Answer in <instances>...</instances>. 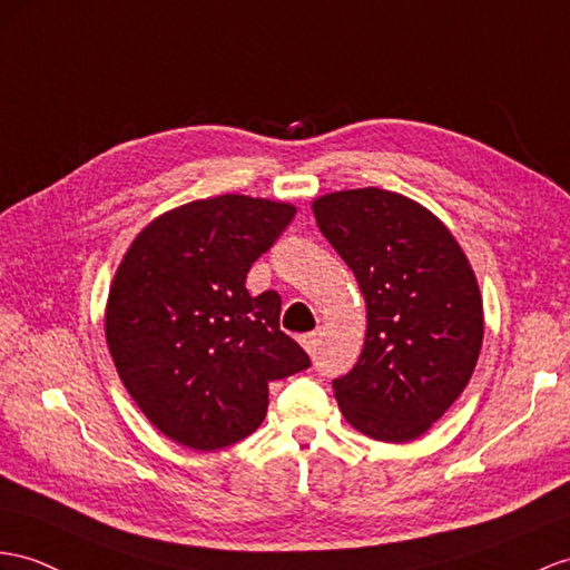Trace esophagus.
Returning a JSON list of instances; mask_svg holds the SVG:
<instances>
[{
    "instance_id": "34e87169",
    "label": "esophagus",
    "mask_w": 570,
    "mask_h": 570,
    "mask_svg": "<svg viewBox=\"0 0 570 570\" xmlns=\"http://www.w3.org/2000/svg\"><path fill=\"white\" fill-rule=\"evenodd\" d=\"M299 341H302V345H304V351H307V353H316V348H318V343H322V331H312V333H304V336H302Z\"/></svg>"
}]
</instances>
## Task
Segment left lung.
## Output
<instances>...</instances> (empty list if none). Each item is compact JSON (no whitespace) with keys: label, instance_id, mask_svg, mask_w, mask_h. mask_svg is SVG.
<instances>
[{"label":"left lung","instance_id":"8db88e82","mask_svg":"<svg viewBox=\"0 0 570 570\" xmlns=\"http://www.w3.org/2000/svg\"><path fill=\"white\" fill-rule=\"evenodd\" d=\"M314 217L367 302L363 353L333 380L341 413L374 440L419 438L476 367L483 309L474 271L450 229L399 193H328Z\"/></svg>","mask_w":570,"mask_h":570}]
</instances>
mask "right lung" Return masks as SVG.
Returning a JSON list of instances; mask_svg holds the SVG:
<instances>
[{
  "mask_svg": "<svg viewBox=\"0 0 570 570\" xmlns=\"http://www.w3.org/2000/svg\"><path fill=\"white\" fill-rule=\"evenodd\" d=\"M285 203L217 196L161 215L125 254L106 341L125 390L166 438L213 452L266 419L268 384L307 370L281 331V295L246 273L293 222Z\"/></svg>",
  "mask_w": 570,
  "mask_h": 570,
  "instance_id": "add662e5",
  "label": "right lung"
}]
</instances>
